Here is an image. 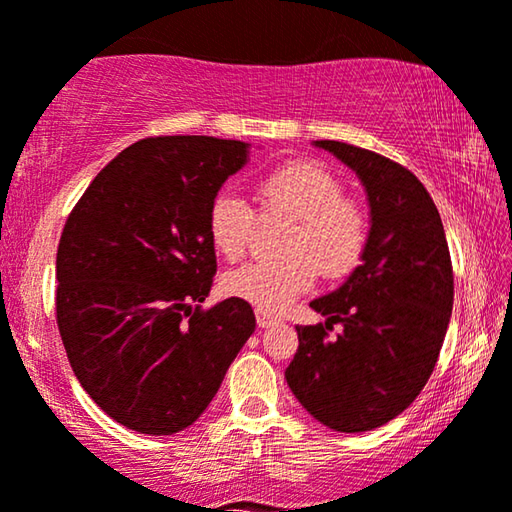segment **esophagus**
Here are the masks:
<instances>
[{
	"instance_id": "1",
	"label": "esophagus",
	"mask_w": 512,
	"mask_h": 512,
	"mask_svg": "<svg viewBox=\"0 0 512 512\" xmlns=\"http://www.w3.org/2000/svg\"><path fill=\"white\" fill-rule=\"evenodd\" d=\"M256 322H258V327L267 329V327H274V325H279V318H277V316H272V313L256 311Z\"/></svg>"
}]
</instances>
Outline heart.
Segmentation results:
<instances>
[{
	"instance_id": "heart-1",
	"label": "heart",
	"mask_w": 512,
	"mask_h": 512,
	"mask_svg": "<svg viewBox=\"0 0 512 512\" xmlns=\"http://www.w3.org/2000/svg\"><path fill=\"white\" fill-rule=\"evenodd\" d=\"M261 215L293 217L281 238V258L254 261L226 272V295L258 311L281 313L313 288L318 272L329 281L345 279L361 263L368 219L357 201L345 199L343 185L318 162H288L256 183ZM208 238L219 256L238 261L254 233V210L240 194L222 190L208 206Z\"/></svg>"
}]
</instances>
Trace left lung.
<instances>
[{
    "label": "left lung",
    "instance_id": "obj_1",
    "mask_svg": "<svg viewBox=\"0 0 512 512\" xmlns=\"http://www.w3.org/2000/svg\"><path fill=\"white\" fill-rule=\"evenodd\" d=\"M364 185L368 242L361 265L297 325L286 382L313 419L336 432L380 428L414 403L442 350L453 311V270L442 217L412 171L343 141H313ZM334 324L342 332L329 339Z\"/></svg>",
    "mask_w": 512,
    "mask_h": 512
}]
</instances>
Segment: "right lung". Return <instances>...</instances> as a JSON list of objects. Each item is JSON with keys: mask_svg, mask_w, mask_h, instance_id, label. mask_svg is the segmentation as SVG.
I'll return each instance as SVG.
<instances>
[{"mask_svg": "<svg viewBox=\"0 0 512 512\" xmlns=\"http://www.w3.org/2000/svg\"><path fill=\"white\" fill-rule=\"evenodd\" d=\"M251 144L141 139L91 180L57 251V325L102 412L144 435L199 419L254 334L242 300L201 311L217 272L208 206Z\"/></svg>", "mask_w": 512, "mask_h": 512, "instance_id": "right-lung-1", "label": "right lung"}]
</instances>
